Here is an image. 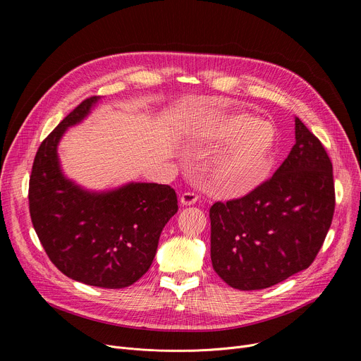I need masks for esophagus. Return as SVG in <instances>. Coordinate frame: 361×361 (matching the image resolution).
<instances>
[{"label": "esophagus", "instance_id": "obj_1", "mask_svg": "<svg viewBox=\"0 0 361 361\" xmlns=\"http://www.w3.org/2000/svg\"><path fill=\"white\" fill-rule=\"evenodd\" d=\"M197 199H199V196H197V195L190 193V192H185V193H183V195H181L180 202H181V204H183V206H190V204H195V203L197 202Z\"/></svg>", "mask_w": 361, "mask_h": 361}]
</instances>
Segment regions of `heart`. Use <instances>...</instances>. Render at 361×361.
I'll return each instance as SVG.
<instances>
[{
	"instance_id": "1",
	"label": "heart",
	"mask_w": 361,
	"mask_h": 361,
	"mask_svg": "<svg viewBox=\"0 0 361 361\" xmlns=\"http://www.w3.org/2000/svg\"><path fill=\"white\" fill-rule=\"evenodd\" d=\"M190 137L199 143H228L204 168L215 193L245 195L268 180L278 149L272 123L259 121L249 112L204 114L192 123Z\"/></svg>"
}]
</instances>
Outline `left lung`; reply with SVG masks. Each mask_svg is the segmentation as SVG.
<instances>
[{
  "label": "left lung",
  "mask_w": 361,
  "mask_h": 361,
  "mask_svg": "<svg viewBox=\"0 0 361 361\" xmlns=\"http://www.w3.org/2000/svg\"><path fill=\"white\" fill-rule=\"evenodd\" d=\"M334 209L332 162L295 118V145L272 178L241 199L212 204V267L233 288L272 287L310 267Z\"/></svg>",
  "instance_id": "obj_1"
}]
</instances>
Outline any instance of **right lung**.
<instances>
[{
	"label": "right lung",
	"instance_id": "1",
	"mask_svg": "<svg viewBox=\"0 0 361 361\" xmlns=\"http://www.w3.org/2000/svg\"><path fill=\"white\" fill-rule=\"evenodd\" d=\"M99 99H85L41 143L29 180V211L56 268L74 281L114 290L131 286L149 271L164 226L178 204L174 188L165 184L128 183L90 192L64 176L59 143Z\"/></svg>",
	"mask_w": 361,
	"mask_h": 361
}]
</instances>
